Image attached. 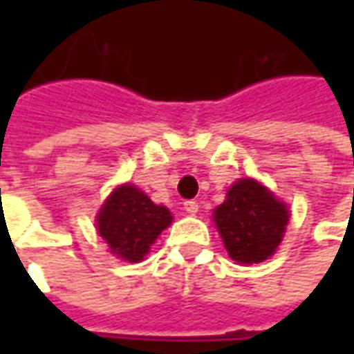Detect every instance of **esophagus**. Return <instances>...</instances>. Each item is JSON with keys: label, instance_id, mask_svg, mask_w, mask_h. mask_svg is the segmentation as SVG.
Returning <instances> with one entry per match:
<instances>
[{"label": "esophagus", "instance_id": "1", "mask_svg": "<svg viewBox=\"0 0 354 354\" xmlns=\"http://www.w3.org/2000/svg\"><path fill=\"white\" fill-rule=\"evenodd\" d=\"M184 208L187 214H197L199 212V203L197 201H185Z\"/></svg>", "mask_w": 354, "mask_h": 354}]
</instances>
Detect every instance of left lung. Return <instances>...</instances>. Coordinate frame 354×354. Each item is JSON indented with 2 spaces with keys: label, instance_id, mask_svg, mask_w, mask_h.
<instances>
[{
  "label": "left lung",
  "instance_id": "obj_1",
  "mask_svg": "<svg viewBox=\"0 0 354 354\" xmlns=\"http://www.w3.org/2000/svg\"><path fill=\"white\" fill-rule=\"evenodd\" d=\"M230 258L252 266L271 258L290 220L288 207L266 185L241 178L212 214Z\"/></svg>",
  "mask_w": 354,
  "mask_h": 354
}]
</instances>
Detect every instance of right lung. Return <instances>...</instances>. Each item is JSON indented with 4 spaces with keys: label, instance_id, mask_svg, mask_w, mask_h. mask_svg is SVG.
I'll list each match as a JSON object with an SVG mask.
<instances>
[{
    "label": "right lung",
    "instance_id": "right-lung-1",
    "mask_svg": "<svg viewBox=\"0 0 354 354\" xmlns=\"http://www.w3.org/2000/svg\"><path fill=\"white\" fill-rule=\"evenodd\" d=\"M172 223L167 207L155 205L136 185L115 187L96 216V230L108 243L109 252L124 261H142L144 256Z\"/></svg>",
    "mask_w": 354,
    "mask_h": 354
}]
</instances>
